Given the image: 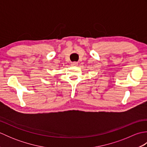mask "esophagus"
Instances as JSON below:
<instances>
[{
  "mask_svg": "<svg viewBox=\"0 0 147 147\" xmlns=\"http://www.w3.org/2000/svg\"><path fill=\"white\" fill-rule=\"evenodd\" d=\"M71 65H73V66H76L78 65V62H72L71 63Z\"/></svg>",
  "mask_w": 147,
  "mask_h": 147,
  "instance_id": "34e87169",
  "label": "esophagus"
}]
</instances>
